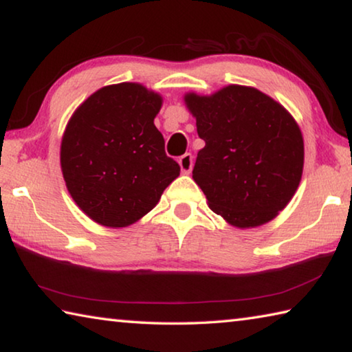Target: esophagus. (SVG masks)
I'll use <instances>...</instances> for the list:
<instances>
[{
  "mask_svg": "<svg viewBox=\"0 0 352 352\" xmlns=\"http://www.w3.org/2000/svg\"><path fill=\"white\" fill-rule=\"evenodd\" d=\"M192 163H194V160L190 153H184L183 157H180V160H178V164H180V168L184 174H188V172L192 169Z\"/></svg>",
  "mask_w": 352,
  "mask_h": 352,
  "instance_id": "1",
  "label": "esophagus"
}]
</instances>
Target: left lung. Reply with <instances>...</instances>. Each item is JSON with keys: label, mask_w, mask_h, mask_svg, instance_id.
I'll list each match as a JSON object with an SVG mask.
<instances>
[{"label": "left lung", "mask_w": 352, "mask_h": 352, "mask_svg": "<svg viewBox=\"0 0 352 352\" xmlns=\"http://www.w3.org/2000/svg\"><path fill=\"white\" fill-rule=\"evenodd\" d=\"M184 99L205 141L192 178L211 210L239 228L269 222L301 180L305 144L295 119L267 94L241 85Z\"/></svg>", "instance_id": "1"}]
</instances>
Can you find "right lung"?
Returning <instances> with one entry per match:
<instances>
[{
  "label": "right lung",
  "mask_w": 352,
  "mask_h": 352,
  "mask_svg": "<svg viewBox=\"0 0 352 352\" xmlns=\"http://www.w3.org/2000/svg\"><path fill=\"white\" fill-rule=\"evenodd\" d=\"M162 98L138 83L91 94L65 130L60 163L77 206L94 222L121 228L158 204L180 175L153 119Z\"/></svg>",
  "instance_id": "obj_1"
}]
</instances>
